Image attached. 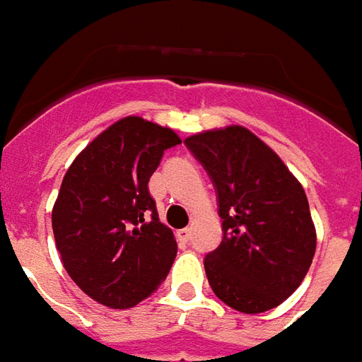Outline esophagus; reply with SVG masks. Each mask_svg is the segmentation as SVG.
<instances>
[{
  "label": "esophagus",
  "mask_w": 362,
  "mask_h": 362,
  "mask_svg": "<svg viewBox=\"0 0 362 362\" xmlns=\"http://www.w3.org/2000/svg\"><path fill=\"white\" fill-rule=\"evenodd\" d=\"M189 235H192V230H189V228H180V230H176V238H178V243H188Z\"/></svg>",
  "instance_id": "1"
}]
</instances>
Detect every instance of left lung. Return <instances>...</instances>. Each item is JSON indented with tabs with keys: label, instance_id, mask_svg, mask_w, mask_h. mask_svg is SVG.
<instances>
[{
	"label": "left lung",
	"instance_id": "8db88e82",
	"mask_svg": "<svg viewBox=\"0 0 362 362\" xmlns=\"http://www.w3.org/2000/svg\"><path fill=\"white\" fill-rule=\"evenodd\" d=\"M211 178L223 240L205 256L213 293L244 314L279 306L316 252V228L300 182L279 155L243 126L186 137Z\"/></svg>",
	"mask_w": 362,
	"mask_h": 362
}]
</instances>
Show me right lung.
I'll return each mask as SVG.
<instances>
[{"label": "right lung", "mask_w": 362, "mask_h": 362, "mask_svg": "<svg viewBox=\"0 0 362 362\" xmlns=\"http://www.w3.org/2000/svg\"><path fill=\"white\" fill-rule=\"evenodd\" d=\"M178 143L170 127L127 116L67 168L52 209L56 248L69 277L96 303L132 308L168 275L178 246L158 221L149 178Z\"/></svg>", "instance_id": "right-lung-1"}]
</instances>
